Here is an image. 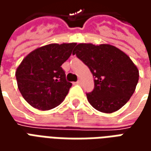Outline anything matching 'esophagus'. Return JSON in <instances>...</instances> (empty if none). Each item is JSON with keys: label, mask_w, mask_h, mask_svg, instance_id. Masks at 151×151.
Segmentation results:
<instances>
[{"label": "esophagus", "mask_w": 151, "mask_h": 151, "mask_svg": "<svg viewBox=\"0 0 151 151\" xmlns=\"http://www.w3.org/2000/svg\"><path fill=\"white\" fill-rule=\"evenodd\" d=\"M77 84H78V85H81V84H82V81H81V80H78V81L77 82Z\"/></svg>", "instance_id": "1"}]
</instances>
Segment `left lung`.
<instances>
[{
	"label": "left lung",
	"instance_id": "obj_1",
	"mask_svg": "<svg viewBox=\"0 0 151 151\" xmlns=\"http://www.w3.org/2000/svg\"><path fill=\"white\" fill-rule=\"evenodd\" d=\"M73 54L89 67L95 88L86 98L96 110L112 113L129 100L139 79V71L129 56L110 44L79 43Z\"/></svg>",
	"mask_w": 151,
	"mask_h": 151
}]
</instances>
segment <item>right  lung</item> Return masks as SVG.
<instances>
[{
    "instance_id": "1",
    "label": "right lung",
    "mask_w": 151,
    "mask_h": 151,
    "mask_svg": "<svg viewBox=\"0 0 151 151\" xmlns=\"http://www.w3.org/2000/svg\"><path fill=\"white\" fill-rule=\"evenodd\" d=\"M76 43H51L38 47L22 60L15 76L19 91L33 108L46 111L65 99L71 82L66 81L61 68Z\"/></svg>"
}]
</instances>
